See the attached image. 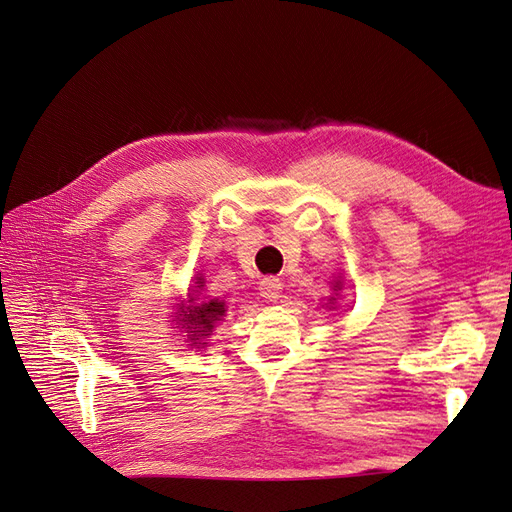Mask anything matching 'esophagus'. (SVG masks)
<instances>
[{"instance_id":"esophagus-1","label":"esophagus","mask_w":512,"mask_h":512,"mask_svg":"<svg viewBox=\"0 0 512 512\" xmlns=\"http://www.w3.org/2000/svg\"><path fill=\"white\" fill-rule=\"evenodd\" d=\"M258 290H260V297L265 301H277L282 292V282L277 280V277H265V280L258 284Z\"/></svg>"}]
</instances>
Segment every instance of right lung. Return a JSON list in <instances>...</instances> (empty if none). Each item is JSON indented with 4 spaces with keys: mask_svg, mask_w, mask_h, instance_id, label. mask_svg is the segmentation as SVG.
<instances>
[{
    "mask_svg": "<svg viewBox=\"0 0 512 512\" xmlns=\"http://www.w3.org/2000/svg\"><path fill=\"white\" fill-rule=\"evenodd\" d=\"M194 301V299H192ZM224 303H218V301H209V303H203V305H194L190 309V314L185 312L183 314V320L185 327L192 329L190 333L198 339V337H207L213 329V322H218L222 316H224Z\"/></svg>",
    "mask_w": 512,
    "mask_h": 512,
    "instance_id": "add662e5",
    "label": "right lung"
}]
</instances>
